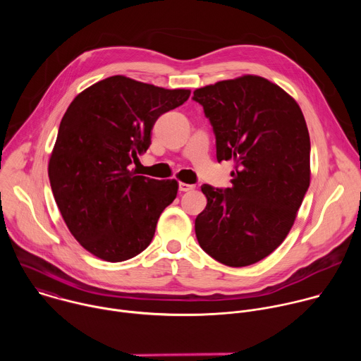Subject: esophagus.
Returning a JSON list of instances; mask_svg holds the SVG:
<instances>
[{"label":"esophagus","instance_id":"obj_1","mask_svg":"<svg viewBox=\"0 0 361 361\" xmlns=\"http://www.w3.org/2000/svg\"><path fill=\"white\" fill-rule=\"evenodd\" d=\"M178 190H180L181 192H185V191H192V190H194V185H192V184L180 183V184H178Z\"/></svg>","mask_w":361,"mask_h":361}]
</instances>
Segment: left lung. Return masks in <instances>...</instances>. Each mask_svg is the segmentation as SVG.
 <instances>
[{"label":"left lung","instance_id":"obj_1","mask_svg":"<svg viewBox=\"0 0 361 361\" xmlns=\"http://www.w3.org/2000/svg\"><path fill=\"white\" fill-rule=\"evenodd\" d=\"M216 135L217 161H234L231 187L204 184L200 247L230 267L263 260L286 238L310 185V135L294 98L257 75L194 91Z\"/></svg>","mask_w":361,"mask_h":361}]
</instances>
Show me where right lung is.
<instances>
[{
  "label": "right lung",
  "mask_w": 361,
  "mask_h": 361,
  "mask_svg": "<svg viewBox=\"0 0 361 361\" xmlns=\"http://www.w3.org/2000/svg\"><path fill=\"white\" fill-rule=\"evenodd\" d=\"M188 97L190 90L113 75L67 109L49 157V184L68 230L98 259L118 263L144 251L177 197L176 180L137 176L130 166L149 147L157 118Z\"/></svg>",
  "instance_id": "right-lung-1"
}]
</instances>
